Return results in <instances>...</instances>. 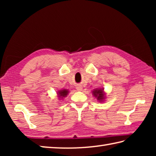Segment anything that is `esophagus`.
Instances as JSON below:
<instances>
[{
	"instance_id": "34e87169",
	"label": "esophagus",
	"mask_w": 156,
	"mask_h": 156,
	"mask_svg": "<svg viewBox=\"0 0 156 156\" xmlns=\"http://www.w3.org/2000/svg\"><path fill=\"white\" fill-rule=\"evenodd\" d=\"M76 89L78 91H81L82 89H83V87H82L81 85H78L77 87H76Z\"/></svg>"
}]
</instances>
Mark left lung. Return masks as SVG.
<instances>
[{
	"instance_id": "1",
	"label": "left lung",
	"mask_w": 156,
	"mask_h": 156,
	"mask_svg": "<svg viewBox=\"0 0 156 156\" xmlns=\"http://www.w3.org/2000/svg\"><path fill=\"white\" fill-rule=\"evenodd\" d=\"M94 96L97 98V99L100 100V101H102V100L105 98V94L103 92V89H96L93 91Z\"/></svg>"
}]
</instances>
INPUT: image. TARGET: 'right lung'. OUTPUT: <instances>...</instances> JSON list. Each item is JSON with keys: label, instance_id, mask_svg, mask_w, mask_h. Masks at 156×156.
I'll return each mask as SVG.
<instances>
[{"label": "right lung", "instance_id": "add662e5", "mask_svg": "<svg viewBox=\"0 0 156 156\" xmlns=\"http://www.w3.org/2000/svg\"><path fill=\"white\" fill-rule=\"evenodd\" d=\"M68 91L67 90H66V89H63V90H61V91H60L59 92H58V97H60V98H62L63 97H65L66 96H67V94H68Z\"/></svg>", "mask_w": 156, "mask_h": 156}]
</instances>
